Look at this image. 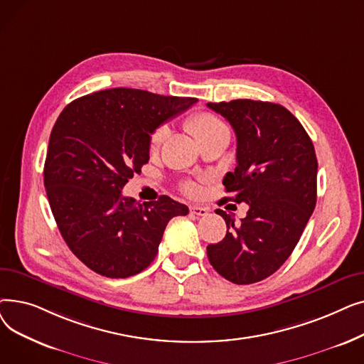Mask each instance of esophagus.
<instances>
[{"mask_svg": "<svg viewBox=\"0 0 364 364\" xmlns=\"http://www.w3.org/2000/svg\"><path fill=\"white\" fill-rule=\"evenodd\" d=\"M190 213L198 215V217H206L209 214V209L205 206H199V205H193L190 206Z\"/></svg>", "mask_w": 364, "mask_h": 364, "instance_id": "esophagus-1", "label": "esophagus"}]
</instances>
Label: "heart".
<instances>
[{
    "instance_id": "obj_1",
    "label": "heart",
    "mask_w": 364,
    "mask_h": 364,
    "mask_svg": "<svg viewBox=\"0 0 364 364\" xmlns=\"http://www.w3.org/2000/svg\"><path fill=\"white\" fill-rule=\"evenodd\" d=\"M186 127L190 132L193 134L195 139L199 143L208 137L214 136L217 132L227 129L225 125L221 122V119H218L215 114L209 112H198V113L190 114L186 121ZM166 134H168V129L165 125H161L153 131L150 136V150H156L165 140ZM183 190L187 195H195L198 192V186L192 181H187L183 184Z\"/></svg>"
}]
</instances>
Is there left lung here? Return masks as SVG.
<instances>
[{
    "mask_svg": "<svg viewBox=\"0 0 364 364\" xmlns=\"http://www.w3.org/2000/svg\"><path fill=\"white\" fill-rule=\"evenodd\" d=\"M208 107L230 122L237 139V165L223 180L230 193L224 199L250 205L237 225L233 215L217 209L227 233L208 245V258L232 283H257L289 258L314 211V146L301 122L280 105L240 99Z\"/></svg>",
    "mask_w": 364,
    "mask_h": 364,
    "instance_id": "obj_1",
    "label": "left lung"
}]
</instances>
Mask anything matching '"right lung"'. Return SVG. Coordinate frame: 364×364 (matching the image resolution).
I'll use <instances>...</instances> for the list:
<instances>
[{
  "label": "right lung",
  "instance_id": "1",
  "mask_svg": "<svg viewBox=\"0 0 364 364\" xmlns=\"http://www.w3.org/2000/svg\"><path fill=\"white\" fill-rule=\"evenodd\" d=\"M196 102L119 87L76 99L59 114L44 186L62 237L92 272L110 279L143 272L168 221L188 214L168 196L139 203L122 188L149 162L150 134Z\"/></svg>",
  "mask_w": 364,
  "mask_h": 364
}]
</instances>
